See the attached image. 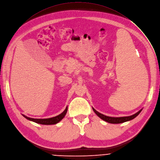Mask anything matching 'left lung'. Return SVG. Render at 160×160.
<instances>
[{
  "label": "left lung",
  "mask_w": 160,
  "mask_h": 160,
  "mask_svg": "<svg viewBox=\"0 0 160 160\" xmlns=\"http://www.w3.org/2000/svg\"><path fill=\"white\" fill-rule=\"evenodd\" d=\"M93 111L94 112V113L97 114L100 118H102V120H105L107 122L110 123H123L125 122H127L131 120L132 119H134V118H136L139 113L140 112L142 111V109L140 110L138 112H137L136 113L131 115V116H128V117H108L106 116L103 114H102L100 113H99L98 112H97L94 108H92Z\"/></svg>",
  "instance_id": "obj_1"
}]
</instances>
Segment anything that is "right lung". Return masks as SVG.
Segmentation results:
<instances>
[{
    "instance_id": "add662e5",
    "label": "right lung",
    "mask_w": 160,
    "mask_h": 160,
    "mask_svg": "<svg viewBox=\"0 0 160 160\" xmlns=\"http://www.w3.org/2000/svg\"><path fill=\"white\" fill-rule=\"evenodd\" d=\"M68 112V107H66V108L65 109V110L63 111L62 113H60V115L56 116V117H52V118H29V117H28L26 116H25L24 115H22L25 117L26 119L29 120H31V121H33L35 123H40V124H43V125H52V124H56L58 122H59L63 117H65L66 113Z\"/></svg>"
}]
</instances>
